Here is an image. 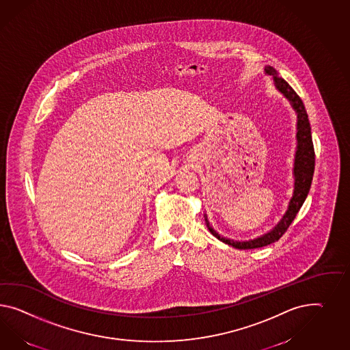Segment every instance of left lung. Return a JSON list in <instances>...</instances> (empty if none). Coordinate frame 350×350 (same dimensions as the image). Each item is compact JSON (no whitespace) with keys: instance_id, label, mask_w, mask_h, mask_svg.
Masks as SVG:
<instances>
[{"instance_id":"obj_1","label":"left lung","mask_w":350,"mask_h":350,"mask_svg":"<svg viewBox=\"0 0 350 350\" xmlns=\"http://www.w3.org/2000/svg\"><path fill=\"white\" fill-rule=\"evenodd\" d=\"M265 74L273 76L274 86L276 90L283 94L284 98L291 103L294 112L297 114V148L294 154L293 177L294 189L292 199L289 200L288 208L284 213L282 219L278 221L275 227L271 228L261 236L256 237L254 239L248 241H238L227 237L221 236L217 232L208 221V215L205 214V221L210 233L226 243L228 246L234 247L238 250H252L260 247L271 245L279 238L283 236L286 229L292 224L295 215L298 214L299 208H302L303 202L307 199V195L311 189L313 172H314V149L312 142L311 126L308 121V114L306 112L302 99L297 95L283 77L278 75V71L273 66H265Z\"/></svg>"}]
</instances>
